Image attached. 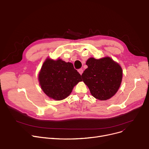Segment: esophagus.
<instances>
[{"mask_svg":"<svg viewBox=\"0 0 149 149\" xmlns=\"http://www.w3.org/2000/svg\"><path fill=\"white\" fill-rule=\"evenodd\" d=\"M78 72L80 73V74L81 75L82 74V73H83V70L82 69V68H80V69H79L78 70Z\"/></svg>","mask_w":149,"mask_h":149,"instance_id":"obj_1","label":"esophagus"}]
</instances>
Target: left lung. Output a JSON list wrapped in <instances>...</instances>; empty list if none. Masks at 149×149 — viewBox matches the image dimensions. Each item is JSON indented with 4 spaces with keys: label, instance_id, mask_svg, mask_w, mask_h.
Masks as SVG:
<instances>
[{
    "label": "left lung",
    "instance_id": "left-lung-1",
    "mask_svg": "<svg viewBox=\"0 0 149 149\" xmlns=\"http://www.w3.org/2000/svg\"><path fill=\"white\" fill-rule=\"evenodd\" d=\"M86 64L88 68L82 73V78L93 97L106 100L114 95L123 76L120 65L109 57L100 59L90 58Z\"/></svg>",
    "mask_w": 149,
    "mask_h": 149
}]
</instances>
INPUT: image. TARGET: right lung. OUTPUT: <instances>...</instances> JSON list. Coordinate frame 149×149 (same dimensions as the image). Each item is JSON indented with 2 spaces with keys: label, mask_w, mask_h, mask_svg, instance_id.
<instances>
[{
  "label": "right lung",
  "mask_w": 149,
  "mask_h": 149,
  "mask_svg": "<svg viewBox=\"0 0 149 149\" xmlns=\"http://www.w3.org/2000/svg\"><path fill=\"white\" fill-rule=\"evenodd\" d=\"M41 88L49 97L63 100L70 95L74 86L81 81V76L71 63L47 58L38 76Z\"/></svg>",
  "instance_id": "obj_1"
}]
</instances>
